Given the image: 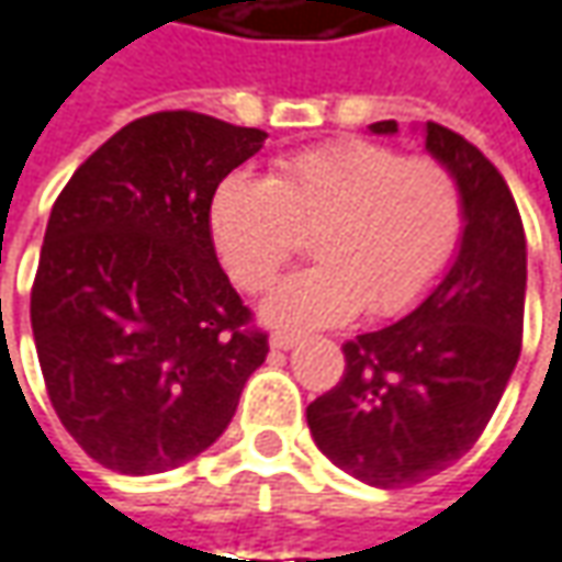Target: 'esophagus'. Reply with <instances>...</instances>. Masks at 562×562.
Wrapping results in <instances>:
<instances>
[{"label": "esophagus", "mask_w": 562, "mask_h": 562, "mask_svg": "<svg viewBox=\"0 0 562 562\" xmlns=\"http://www.w3.org/2000/svg\"><path fill=\"white\" fill-rule=\"evenodd\" d=\"M268 341H271V348H274V351H291L296 341H300V335H294V331H271V338H268Z\"/></svg>", "instance_id": "esophagus-1"}]
</instances>
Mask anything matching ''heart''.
<instances>
[{
  "mask_svg": "<svg viewBox=\"0 0 562 562\" xmlns=\"http://www.w3.org/2000/svg\"><path fill=\"white\" fill-rule=\"evenodd\" d=\"M209 221L221 262L249 294L266 291L313 234L319 262L281 281L262 316L281 328H323L363 306L379 319L417 306L459 246L464 202L436 157L331 142L281 157L268 180L227 177Z\"/></svg>",
  "mask_w": 562,
  "mask_h": 562,
  "instance_id": "obj_1",
  "label": "heart"
}]
</instances>
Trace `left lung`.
<instances>
[{"label": "left lung", "instance_id": "1", "mask_svg": "<svg viewBox=\"0 0 562 562\" xmlns=\"http://www.w3.org/2000/svg\"><path fill=\"white\" fill-rule=\"evenodd\" d=\"M398 132L395 120L373 123ZM427 151L462 189L459 256L405 319L345 341V376L306 407L325 459L351 477L411 487L477 442L516 370L525 319V231L503 173L459 132L427 123Z\"/></svg>", "mask_w": 562, "mask_h": 562}]
</instances>
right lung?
Returning a JSON list of instances; mask_svg holds the SVG:
<instances>
[{
	"instance_id": "add662e5",
	"label": "right lung",
	"mask_w": 562,
	"mask_h": 562,
	"mask_svg": "<svg viewBox=\"0 0 562 562\" xmlns=\"http://www.w3.org/2000/svg\"><path fill=\"white\" fill-rule=\"evenodd\" d=\"M262 128L192 110L123 126L49 211L31 288L46 395L71 439L120 474H160L227 430L266 363L211 243V199Z\"/></svg>"
}]
</instances>
